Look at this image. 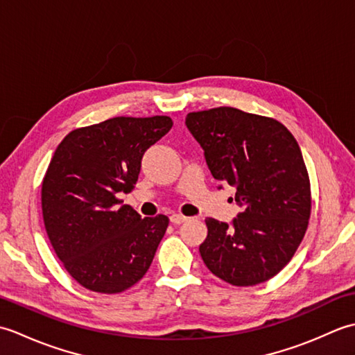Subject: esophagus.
Instances as JSON below:
<instances>
[{
  "label": "esophagus",
  "mask_w": 355,
  "mask_h": 355,
  "mask_svg": "<svg viewBox=\"0 0 355 355\" xmlns=\"http://www.w3.org/2000/svg\"><path fill=\"white\" fill-rule=\"evenodd\" d=\"M169 220H171L172 224H183V223H186L187 220H189V218L184 216V215H180V214H172L169 216Z\"/></svg>",
  "instance_id": "34e87169"
}]
</instances>
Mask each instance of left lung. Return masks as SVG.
I'll return each instance as SVG.
<instances>
[{
  "label": "left lung",
  "instance_id": "left-lung-1",
  "mask_svg": "<svg viewBox=\"0 0 355 355\" xmlns=\"http://www.w3.org/2000/svg\"><path fill=\"white\" fill-rule=\"evenodd\" d=\"M186 126L214 178L235 187L241 207L230 224L207 218L202 261L232 285L268 281L296 253L311 214L310 178L296 139L275 119L232 107L189 112Z\"/></svg>",
  "mask_w": 355,
  "mask_h": 355
}]
</instances>
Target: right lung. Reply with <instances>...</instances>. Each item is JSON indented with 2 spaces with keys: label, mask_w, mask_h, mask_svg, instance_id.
Returning <instances> with one entry per match:
<instances>
[{
  "label": "right lung",
  "mask_w": 355,
  "mask_h": 355,
  "mask_svg": "<svg viewBox=\"0 0 355 355\" xmlns=\"http://www.w3.org/2000/svg\"><path fill=\"white\" fill-rule=\"evenodd\" d=\"M168 116L112 117L71 131L42 180L45 230L73 279L122 293L145 276L169 218H141L117 198L137 183L141 158L169 132Z\"/></svg>",
  "instance_id": "add662e5"
}]
</instances>
